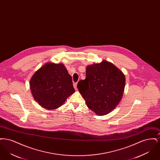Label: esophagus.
<instances>
[{"label": "esophagus", "mask_w": 160, "mask_h": 160, "mask_svg": "<svg viewBox=\"0 0 160 160\" xmlns=\"http://www.w3.org/2000/svg\"><path fill=\"white\" fill-rule=\"evenodd\" d=\"M77 83H73V86H74V89L77 90Z\"/></svg>", "instance_id": "34e87169"}]
</instances>
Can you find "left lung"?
I'll return each instance as SVG.
<instances>
[{
  "mask_svg": "<svg viewBox=\"0 0 160 160\" xmlns=\"http://www.w3.org/2000/svg\"><path fill=\"white\" fill-rule=\"evenodd\" d=\"M86 76L77 88L87 106L99 116L110 113L122 99L125 75L112 63L102 61L87 66Z\"/></svg>",
  "mask_w": 160,
  "mask_h": 160,
  "instance_id": "8db88e82",
  "label": "left lung"
}]
</instances>
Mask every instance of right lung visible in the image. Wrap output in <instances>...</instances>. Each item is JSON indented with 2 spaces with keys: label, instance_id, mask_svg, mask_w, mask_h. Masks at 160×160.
Here are the masks:
<instances>
[{
  "label": "right lung",
  "instance_id": "right-lung-1",
  "mask_svg": "<svg viewBox=\"0 0 160 160\" xmlns=\"http://www.w3.org/2000/svg\"><path fill=\"white\" fill-rule=\"evenodd\" d=\"M32 94L47 110L61 107L75 92L71 76L62 63L48 62L37 70L30 80Z\"/></svg>",
  "mask_w": 160,
  "mask_h": 160
}]
</instances>
